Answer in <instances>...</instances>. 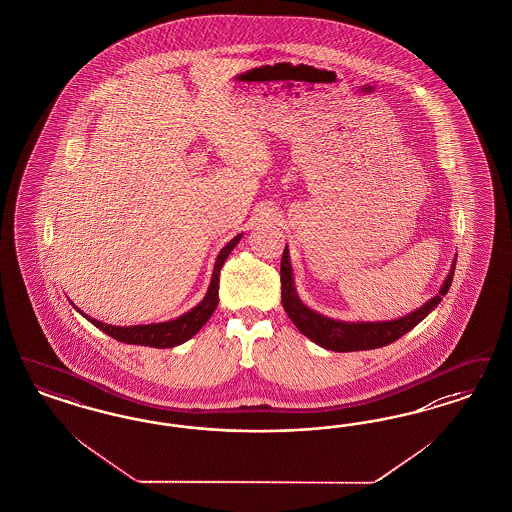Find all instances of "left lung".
Wrapping results in <instances>:
<instances>
[{
  "mask_svg": "<svg viewBox=\"0 0 512 512\" xmlns=\"http://www.w3.org/2000/svg\"><path fill=\"white\" fill-rule=\"evenodd\" d=\"M454 270H456V261L442 283L439 293L403 318L388 319V321H342V319L327 318L323 314H318L316 310L308 308L300 300L295 287V278H293V266L289 261V247L285 246L282 268H280L283 310L287 312V316L295 323V327L302 335L308 336L312 342H316L325 350H331V352L374 350L399 340L410 329H414L422 319L427 318L439 306L442 297L448 293L454 278Z\"/></svg>",
  "mask_w": 512,
  "mask_h": 512,
  "instance_id": "left-lung-1",
  "label": "left lung"
}]
</instances>
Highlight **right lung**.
Here are the masks:
<instances>
[{"mask_svg": "<svg viewBox=\"0 0 512 512\" xmlns=\"http://www.w3.org/2000/svg\"><path fill=\"white\" fill-rule=\"evenodd\" d=\"M242 240V234L234 236L227 246L223 247L215 259L213 266L212 282L208 287L206 297L200 300L189 312L183 316L164 323H149V325H130V327H119V325H109L102 323L98 319L90 318L89 314H83L77 306H73L83 318L89 319L94 327L104 331L106 335L124 342V344H136V346H149V348H174L189 338H193L208 319L212 318L217 304H219V272L221 266L225 265L230 251L236 247V244ZM73 304V302H71Z\"/></svg>", "mask_w": 512, "mask_h": 512, "instance_id": "right-lung-1", "label": "right lung"}]
</instances>
